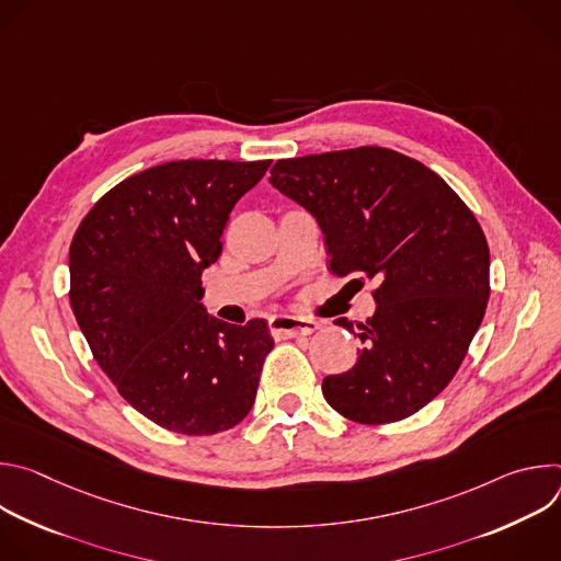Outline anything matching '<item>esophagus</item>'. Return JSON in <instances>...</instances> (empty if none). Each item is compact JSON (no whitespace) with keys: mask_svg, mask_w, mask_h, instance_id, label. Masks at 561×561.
<instances>
[{"mask_svg":"<svg viewBox=\"0 0 561 561\" xmlns=\"http://www.w3.org/2000/svg\"><path fill=\"white\" fill-rule=\"evenodd\" d=\"M319 327L317 319L312 317H295V314H275L268 319V329L275 337H299V335H312Z\"/></svg>","mask_w":561,"mask_h":561,"instance_id":"esophagus-1","label":"esophagus"}]
</instances>
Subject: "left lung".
I'll list each match as a JSON object with an SVG mask.
<instances>
[{
    "label": "left lung",
    "instance_id": "left-lung-1",
    "mask_svg": "<svg viewBox=\"0 0 561 561\" xmlns=\"http://www.w3.org/2000/svg\"><path fill=\"white\" fill-rule=\"evenodd\" d=\"M271 184L317 219L337 277L379 282L355 366L322 381L327 402L357 424L411 417L455 377L484 319L482 226L437 173L381 146L279 159Z\"/></svg>",
    "mask_w": 561,
    "mask_h": 561
}]
</instances>
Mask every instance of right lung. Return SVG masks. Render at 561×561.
Returning <instances> with one entry per match:
<instances>
[{
    "label": "right lung",
    "mask_w": 561,
    "mask_h": 561,
    "mask_svg": "<svg viewBox=\"0 0 561 561\" xmlns=\"http://www.w3.org/2000/svg\"><path fill=\"white\" fill-rule=\"evenodd\" d=\"M262 162L180 159L126 178L70 242V308L95 362L144 417L182 435L242 422L273 337L208 317L202 271L221 255L234 204L268 171Z\"/></svg>",
    "instance_id": "add662e5"
}]
</instances>
